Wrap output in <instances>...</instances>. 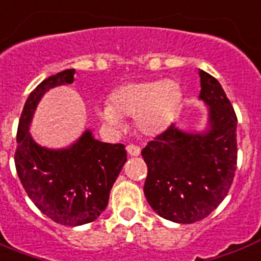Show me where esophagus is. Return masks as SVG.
Listing matches in <instances>:
<instances>
[{"instance_id":"obj_1","label":"esophagus","mask_w":261,"mask_h":261,"mask_svg":"<svg viewBox=\"0 0 261 261\" xmlns=\"http://www.w3.org/2000/svg\"><path fill=\"white\" fill-rule=\"evenodd\" d=\"M127 153L130 154V156H139V153H141V149L137 145H127Z\"/></svg>"}]
</instances>
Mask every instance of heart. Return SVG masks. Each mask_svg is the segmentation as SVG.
<instances>
[{
	"mask_svg": "<svg viewBox=\"0 0 261 261\" xmlns=\"http://www.w3.org/2000/svg\"><path fill=\"white\" fill-rule=\"evenodd\" d=\"M182 101V90L175 81H149L123 85L109 97V105L97 109L107 126L120 130L123 117H134L135 128L153 137L167 128Z\"/></svg>",
	"mask_w": 261,
	"mask_h": 261,
	"instance_id": "heart-1",
	"label": "heart"
}]
</instances>
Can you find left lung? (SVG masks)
<instances>
[{
  "label": "left lung",
  "instance_id": "1",
  "mask_svg": "<svg viewBox=\"0 0 261 261\" xmlns=\"http://www.w3.org/2000/svg\"><path fill=\"white\" fill-rule=\"evenodd\" d=\"M200 97L208 105V127L188 133L171 124L148 142L144 192L149 205L175 223H194L227 196L237 170V115L220 83L200 69Z\"/></svg>",
  "mask_w": 261,
  "mask_h": 261
}]
</instances>
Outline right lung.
<instances>
[{
	"label": "right lung",
	"instance_id": "obj_1",
	"mask_svg": "<svg viewBox=\"0 0 261 261\" xmlns=\"http://www.w3.org/2000/svg\"><path fill=\"white\" fill-rule=\"evenodd\" d=\"M65 69L41 82L25 101L17 127L16 171L25 193L43 215L63 226L90 223L104 212L109 193L127 162L122 144H105L90 130L65 149H47L30 134L38 102L50 89L73 82Z\"/></svg>",
	"mask_w": 261,
	"mask_h": 261
}]
</instances>
